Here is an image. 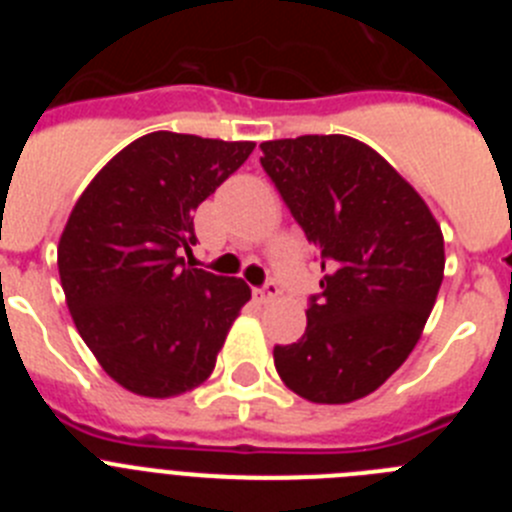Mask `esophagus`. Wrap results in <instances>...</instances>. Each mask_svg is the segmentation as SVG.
I'll list each match as a JSON object with an SVG mask.
<instances>
[{"label":"esophagus","mask_w":512,"mask_h":512,"mask_svg":"<svg viewBox=\"0 0 512 512\" xmlns=\"http://www.w3.org/2000/svg\"><path fill=\"white\" fill-rule=\"evenodd\" d=\"M253 295H256V300H261V302H271V300H277L279 287L274 282H269V284H264L261 289H253Z\"/></svg>","instance_id":"obj_1"}]
</instances>
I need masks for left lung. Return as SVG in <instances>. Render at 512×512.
I'll return each mask as SVG.
<instances>
[{"label": "left lung", "instance_id": "obj_1", "mask_svg": "<svg viewBox=\"0 0 512 512\" xmlns=\"http://www.w3.org/2000/svg\"><path fill=\"white\" fill-rule=\"evenodd\" d=\"M261 166L323 261L305 336L274 346L295 395L346 405L408 359L443 282V233L425 200L372 146L348 135L261 143Z\"/></svg>", "mask_w": 512, "mask_h": 512}]
</instances>
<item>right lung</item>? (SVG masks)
I'll use <instances>...</instances> for the list:
<instances>
[{
    "mask_svg": "<svg viewBox=\"0 0 512 512\" xmlns=\"http://www.w3.org/2000/svg\"><path fill=\"white\" fill-rule=\"evenodd\" d=\"M251 140L156 130L133 140L81 192L58 241L71 318L120 387L166 400L200 387L233 320L243 279L184 264L192 212L251 156Z\"/></svg>",
    "mask_w": 512,
    "mask_h": 512,
    "instance_id": "add662e5",
    "label": "right lung"
}]
</instances>
